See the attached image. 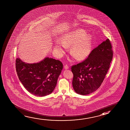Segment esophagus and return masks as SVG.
I'll return each instance as SVG.
<instances>
[{
	"mask_svg": "<svg viewBox=\"0 0 130 130\" xmlns=\"http://www.w3.org/2000/svg\"><path fill=\"white\" fill-rule=\"evenodd\" d=\"M64 69H65V70H67V69H69V67L68 66V65H67L66 64V65H65L64 66Z\"/></svg>",
	"mask_w": 130,
	"mask_h": 130,
	"instance_id": "1",
	"label": "esophagus"
}]
</instances>
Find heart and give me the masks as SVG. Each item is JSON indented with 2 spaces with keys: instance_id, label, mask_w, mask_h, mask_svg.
Wrapping results in <instances>:
<instances>
[{
  "instance_id": "b5f03b06",
  "label": "heart",
  "mask_w": 130,
  "mask_h": 130,
  "mask_svg": "<svg viewBox=\"0 0 130 130\" xmlns=\"http://www.w3.org/2000/svg\"><path fill=\"white\" fill-rule=\"evenodd\" d=\"M92 38L82 29H79L65 35L54 45V49L59 56H62L70 46L71 53L78 60H84L90 54L92 48Z\"/></svg>"
}]
</instances>
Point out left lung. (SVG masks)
<instances>
[{
	"label": "left lung",
	"instance_id": "obj_1",
	"mask_svg": "<svg viewBox=\"0 0 130 130\" xmlns=\"http://www.w3.org/2000/svg\"><path fill=\"white\" fill-rule=\"evenodd\" d=\"M113 55L111 43L107 39L93 49L85 61L72 66L75 92L86 95L96 90L107 73Z\"/></svg>",
	"mask_w": 130,
	"mask_h": 130
}]
</instances>
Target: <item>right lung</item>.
Returning a JSON list of instances; mask_svg holds the SVG:
<instances>
[{
  "mask_svg": "<svg viewBox=\"0 0 130 130\" xmlns=\"http://www.w3.org/2000/svg\"><path fill=\"white\" fill-rule=\"evenodd\" d=\"M15 68L19 79L31 94L44 96L53 92L63 65L60 61L45 57L39 62L28 63L17 58Z\"/></svg>",
  "mask_w": 130,
  "mask_h": 130,
  "instance_id": "obj_1",
  "label": "right lung"
}]
</instances>
